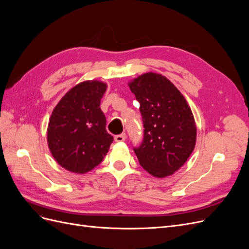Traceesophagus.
Segmentation results:
<instances>
[{"label":"esophagus","instance_id":"34e87169","mask_svg":"<svg viewBox=\"0 0 249 249\" xmlns=\"http://www.w3.org/2000/svg\"><path fill=\"white\" fill-rule=\"evenodd\" d=\"M114 140H115L116 142H124V141L125 140V133L116 135V136L114 137Z\"/></svg>","mask_w":249,"mask_h":249}]
</instances>
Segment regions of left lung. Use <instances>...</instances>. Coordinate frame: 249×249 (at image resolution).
Listing matches in <instances>:
<instances>
[{"instance_id": "8db88e82", "label": "left lung", "mask_w": 249, "mask_h": 249, "mask_svg": "<svg viewBox=\"0 0 249 249\" xmlns=\"http://www.w3.org/2000/svg\"><path fill=\"white\" fill-rule=\"evenodd\" d=\"M140 104L144 126L142 143L134 147L139 163L156 178L183 166L196 143L192 111L179 90L162 74L143 73L129 83Z\"/></svg>"}]
</instances>
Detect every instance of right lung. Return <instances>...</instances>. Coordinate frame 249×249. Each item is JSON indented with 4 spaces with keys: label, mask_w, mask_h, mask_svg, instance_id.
Masks as SVG:
<instances>
[{
    "label": "right lung",
    "mask_w": 249,
    "mask_h": 249,
    "mask_svg": "<svg viewBox=\"0 0 249 249\" xmlns=\"http://www.w3.org/2000/svg\"><path fill=\"white\" fill-rule=\"evenodd\" d=\"M107 85L85 81L72 87L53 110L48 126V144L63 168L86 173L107 155L113 137L106 130L101 100Z\"/></svg>",
    "instance_id": "obj_1"
}]
</instances>
